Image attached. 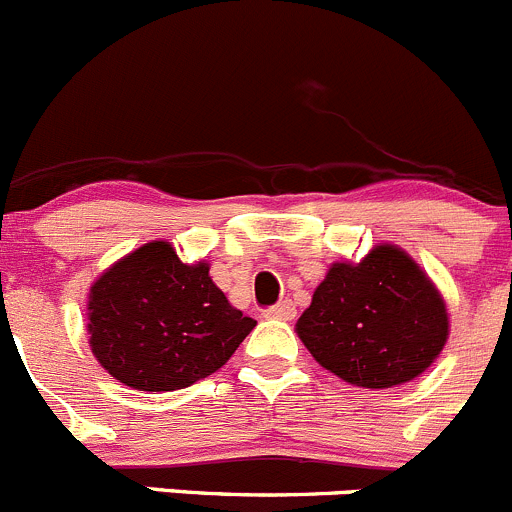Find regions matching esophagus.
Segmentation results:
<instances>
[{
	"instance_id": "obj_1",
	"label": "esophagus",
	"mask_w": 512,
	"mask_h": 512,
	"mask_svg": "<svg viewBox=\"0 0 512 512\" xmlns=\"http://www.w3.org/2000/svg\"><path fill=\"white\" fill-rule=\"evenodd\" d=\"M266 318H276V321H293L296 318V306H293L291 301H281L276 303V306L266 308V313H263Z\"/></svg>"
}]
</instances>
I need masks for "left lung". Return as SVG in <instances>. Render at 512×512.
I'll list each match as a JSON object with an SVG mask.
<instances>
[{
    "label": "left lung",
    "instance_id": "left-lung-1",
    "mask_svg": "<svg viewBox=\"0 0 512 512\" xmlns=\"http://www.w3.org/2000/svg\"><path fill=\"white\" fill-rule=\"evenodd\" d=\"M296 333L333 376L393 388L421 376L448 341V308L403 249L381 244L361 263L328 268Z\"/></svg>",
    "mask_w": 512,
    "mask_h": 512
}]
</instances>
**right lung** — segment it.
Returning <instances> with one entry per match:
<instances>
[{"instance_id":"obj_1","label":"right lung","mask_w":512,"mask_h":512,"mask_svg":"<svg viewBox=\"0 0 512 512\" xmlns=\"http://www.w3.org/2000/svg\"><path fill=\"white\" fill-rule=\"evenodd\" d=\"M86 306L91 353L136 391H176L211 376L256 326L211 281L209 263H181L169 241L106 268Z\"/></svg>"}]
</instances>
